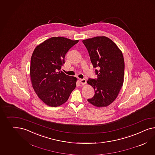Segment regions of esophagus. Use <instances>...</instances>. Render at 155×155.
Instances as JSON below:
<instances>
[{"mask_svg":"<svg viewBox=\"0 0 155 155\" xmlns=\"http://www.w3.org/2000/svg\"><path fill=\"white\" fill-rule=\"evenodd\" d=\"M80 83L81 84H85L86 83H87V81H86V80L85 79H80L79 80Z\"/></svg>","mask_w":155,"mask_h":155,"instance_id":"obj_1","label":"esophagus"}]
</instances>
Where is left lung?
<instances>
[{"mask_svg": "<svg viewBox=\"0 0 155 155\" xmlns=\"http://www.w3.org/2000/svg\"><path fill=\"white\" fill-rule=\"evenodd\" d=\"M97 79H89L87 83L94 88V95L87 101L96 107H107L119 93L124 83L125 64L122 52L106 36H96L83 40Z\"/></svg>", "mask_w": 155, "mask_h": 155, "instance_id": "left-lung-1", "label": "left lung"}]
</instances>
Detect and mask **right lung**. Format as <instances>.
<instances>
[{"label":"right lung","instance_id":"right-lung-1","mask_svg":"<svg viewBox=\"0 0 155 155\" xmlns=\"http://www.w3.org/2000/svg\"><path fill=\"white\" fill-rule=\"evenodd\" d=\"M79 40L52 37L38 45L32 54L30 74L32 86L44 103L57 107L68 101L77 78L61 71L64 57Z\"/></svg>","mask_w":155,"mask_h":155}]
</instances>
